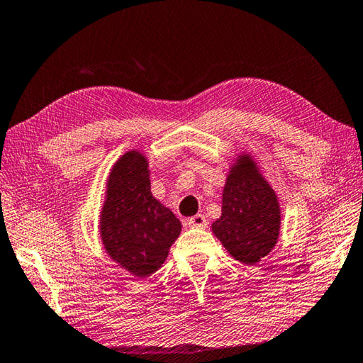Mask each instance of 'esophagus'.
I'll list each match as a JSON object with an SVG mask.
<instances>
[{
    "label": "esophagus",
    "mask_w": 363,
    "mask_h": 363,
    "mask_svg": "<svg viewBox=\"0 0 363 363\" xmlns=\"http://www.w3.org/2000/svg\"><path fill=\"white\" fill-rule=\"evenodd\" d=\"M189 227H194V228H204L208 225V220L206 217H204V214H196L194 217H190V219L187 220Z\"/></svg>",
    "instance_id": "34e87169"
}]
</instances>
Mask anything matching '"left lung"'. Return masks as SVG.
<instances>
[{
	"instance_id": "1",
	"label": "left lung",
	"mask_w": 363,
	"mask_h": 363,
	"mask_svg": "<svg viewBox=\"0 0 363 363\" xmlns=\"http://www.w3.org/2000/svg\"><path fill=\"white\" fill-rule=\"evenodd\" d=\"M279 204L268 182L247 160L232 168L222 195V216L213 232L236 260L254 265L276 245Z\"/></svg>"
}]
</instances>
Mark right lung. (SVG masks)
<instances>
[{"instance_id":"right-lung-1","label":"right lung","mask_w":363,"mask_h":363,"mask_svg":"<svg viewBox=\"0 0 363 363\" xmlns=\"http://www.w3.org/2000/svg\"><path fill=\"white\" fill-rule=\"evenodd\" d=\"M181 233V222L150 194L147 162L125 154L116 163L101 211V238L108 254L131 274L146 278L160 268Z\"/></svg>"}]
</instances>
